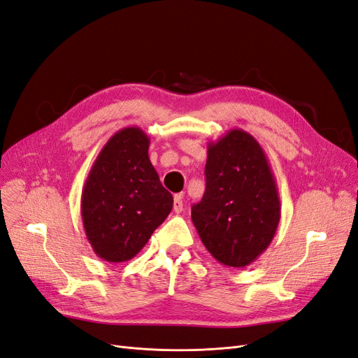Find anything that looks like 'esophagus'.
I'll list each match as a JSON object with an SVG mask.
<instances>
[{
	"instance_id": "esophagus-1",
	"label": "esophagus",
	"mask_w": 358,
	"mask_h": 358,
	"mask_svg": "<svg viewBox=\"0 0 358 358\" xmlns=\"http://www.w3.org/2000/svg\"><path fill=\"white\" fill-rule=\"evenodd\" d=\"M182 199H183V195H182V194H178V195H175V201H173V210H175L176 213H180V212L183 210V201H182Z\"/></svg>"
}]
</instances>
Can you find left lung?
<instances>
[{
  "mask_svg": "<svg viewBox=\"0 0 358 358\" xmlns=\"http://www.w3.org/2000/svg\"><path fill=\"white\" fill-rule=\"evenodd\" d=\"M206 191L191 208L194 227L217 262L243 268L273 241L281 206L277 183L257 141L241 129L207 145Z\"/></svg>",
  "mask_w": 358,
  "mask_h": 358,
  "instance_id": "1",
  "label": "left lung"
}]
</instances>
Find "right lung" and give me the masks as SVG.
Here are the masks:
<instances>
[{
  "label": "right lung",
  "instance_id": "obj_1",
  "mask_svg": "<svg viewBox=\"0 0 358 358\" xmlns=\"http://www.w3.org/2000/svg\"><path fill=\"white\" fill-rule=\"evenodd\" d=\"M139 127L118 130L94 159L81 194V216L93 252L106 262L136 256L173 207L150 162Z\"/></svg>",
  "mask_w": 358,
  "mask_h": 358
}]
</instances>
